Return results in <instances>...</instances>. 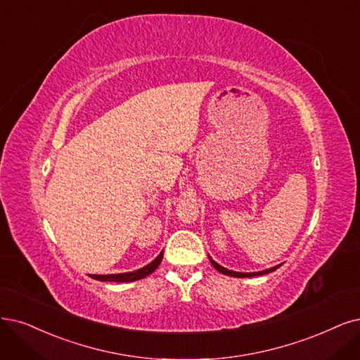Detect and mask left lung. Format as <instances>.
<instances>
[{
    "mask_svg": "<svg viewBox=\"0 0 360 360\" xmlns=\"http://www.w3.org/2000/svg\"><path fill=\"white\" fill-rule=\"evenodd\" d=\"M209 259H210L212 265H214V267H215L219 273L227 274V276H233V277H254V276H262V274H269V273H271V271H274V270H277L278 267H281V265H276V267H271V269L264 270V271H257V273H238V271H231V270H229V269H224L222 265H219L218 262H215L210 257H209Z\"/></svg>",
    "mask_w": 360,
    "mask_h": 360,
    "instance_id": "1",
    "label": "left lung"
}]
</instances>
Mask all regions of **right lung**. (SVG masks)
Here are the masks:
<instances>
[{
    "mask_svg": "<svg viewBox=\"0 0 360 360\" xmlns=\"http://www.w3.org/2000/svg\"><path fill=\"white\" fill-rule=\"evenodd\" d=\"M163 259V252H160V255L151 261L148 265L145 267L135 270V271H129V273H120V274H89L91 278H96V281L101 282H135L139 281V278H143L146 276H150L153 271L157 270V267L160 265Z\"/></svg>",
    "mask_w": 360,
    "mask_h": 360,
    "instance_id": "1",
    "label": "right lung"
}]
</instances>
